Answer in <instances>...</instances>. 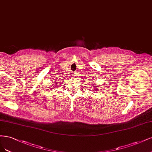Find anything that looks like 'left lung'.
Returning <instances> with one entry per match:
<instances>
[{
    "label": "left lung",
    "mask_w": 152,
    "mask_h": 152,
    "mask_svg": "<svg viewBox=\"0 0 152 152\" xmlns=\"http://www.w3.org/2000/svg\"><path fill=\"white\" fill-rule=\"evenodd\" d=\"M95 87H96V88H95V90H96V86H95Z\"/></svg>",
    "instance_id": "8db88e82"
}]
</instances>
